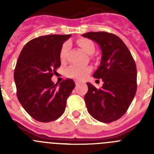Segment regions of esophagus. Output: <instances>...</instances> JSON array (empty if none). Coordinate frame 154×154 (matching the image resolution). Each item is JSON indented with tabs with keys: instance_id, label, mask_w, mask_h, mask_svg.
Segmentation results:
<instances>
[{
	"instance_id": "34e87169",
	"label": "esophagus",
	"mask_w": 154,
	"mask_h": 154,
	"mask_svg": "<svg viewBox=\"0 0 154 154\" xmlns=\"http://www.w3.org/2000/svg\"><path fill=\"white\" fill-rule=\"evenodd\" d=\"M79 84H80L79 82H78V81H76V82H75V85H79Z\"/></svg>"
}]
</instances>
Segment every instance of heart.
<instances>
[{
  "label": "heart",
  "instance_id": "heart-1",
  "mask_svg": "<svg viewBox=\"0 0 154 154\" xmlns=\"http://www.w3.org/2000/svg\"><path fill=\"white\" fill-rule=\"evenodd\" d=\"M78 44L82 49L88 55H92L95 51V45L92 41L86 38H80L78 40ZM69 48V44L65 43L62 46L60 51L61 60H64L66 55V51ZM92 71V68L90 66H81V65H72L65 69V75L69 78L75 79L78 80L84 79Z\"/></svg>",
  "mask_w": 154,
  "mask_h": 154
}]
</instances>
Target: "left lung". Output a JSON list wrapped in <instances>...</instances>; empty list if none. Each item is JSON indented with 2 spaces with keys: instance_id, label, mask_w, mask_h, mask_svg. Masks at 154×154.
Wrapping results in <instances>:
<instances>
[{
  "instance_id": "left-lung-1",
  "label": "left lung",
  "mask_w": 154,
  "mask_h": 154,
  "mask_svg": "<svg viewBox=\"0 0 154 154\" xmlns=\"http://www.w3.org/2000/svg\"><path fill=\"white\" fill-rule=\"evenodd\" d=\"M82 36L96 42L102 51L100 65L93 77L101 79L103 85L98 89L87 82L88 92L85 95L87 110L98 121L111 123L126 113L136 95L135 61L124 42L116 35L92 31Z\"/></svg>"
}]
</instances>
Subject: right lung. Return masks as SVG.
Instances as JSON below:
<instances>
[{"label": "right lung", "instance_id": "obj_1", "mask_svg": "<svg viewBox=\"0 0 154 154\" xmlns=\"http://www.w3.org/2000/svg\"><path fill=\"white\" fill-rule=\"evenodd\" d=\"M71 35L41 36L23 48L14 73L19 102L35 120L48 123L63 114L75 84L70 79L55 84L51 77L60 67L62 45Z\"/></svg>", "mask_w": 154, "mask_h": 154}]
</instances>
